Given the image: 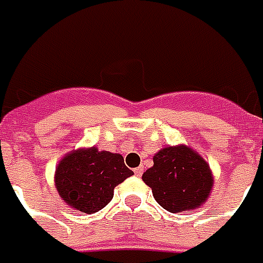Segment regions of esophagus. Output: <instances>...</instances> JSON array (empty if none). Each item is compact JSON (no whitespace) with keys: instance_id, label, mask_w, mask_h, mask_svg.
<instances>
[{"instance_id":"34e87169","label":"esophagus","mask_w":263,"mask_h":263,"mask_svg":"<svg viewBox=\"0 0 263 263\" xmlns=\"http://www.w3.org/2000/svg\"><path fill=\"white\" fill-rule=\"evenodd\" d=\"M135 174L137 177H140L141 174H143V167H137V168H135Z\"/></svg>"}]
</instances>
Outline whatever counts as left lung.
Segmentation results:
<instances>
[{"label":"left lung","instance_id":"8db88e82","mask_svg":"<svg viewBox=\"0 0 263 263\" xmlns=\"http://www.w3.org/2000/svg\"><path fill=\"white\" fill-rule=\"evenodd\" d=\"M154 165L143 174L160 205L170 212L200 206L212 188L210 165L185 146L165 147L153 157Z\"/></svg>","mask_w":263,"mask_h":263}]
</instances>
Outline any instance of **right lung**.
<instances>
[{
    "instance_id": "right-lung-1",
    "label": "right lung",
    "mask_w": 263,
    "mask_h": 263,
    "mask_svg": "<svg viewBox=\"0 0 263 263\" xmlns=\"http://www.w3.org/2000/svg\"><path fill=\"white\" fill-rule=\"evenodd\" d=\"M130 176L133 171L126 167L120 154L90 147L62 158L55 184L66 204L78 211L93 214L110 202L115 187Z\"/></svg>"
}]
</instances>
